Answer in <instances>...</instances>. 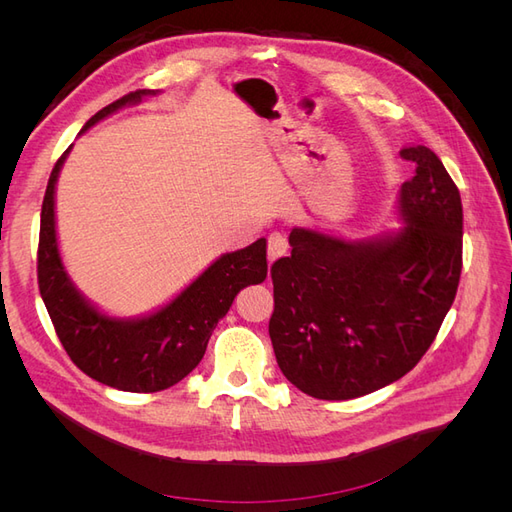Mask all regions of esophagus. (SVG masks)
Returning <instances> with one entry per match:
<instances>
[{
    "label": "esophagus",
    "instance_id": "34e87169",
    "mask_svg": "<svg viewBox=\"0 0 512 512\" xmlns=\"http://www.w3.org/2000/svg\"><path fill=\"white\" fill-rule=\"evenodd\" d=\"M267 252H269V260H277L288 252V239L284 232H271L267 239Z\"/></svg>",
    "mask_w": 512,
    "mask_h": 512
}]
</instances>
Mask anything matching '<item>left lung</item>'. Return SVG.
Listing matches in <instances>:
<instances>
[{"instance_id": "1", "label": "left lung", "mask_w": 512, "mask_h": 512, "mask_svg": "<svg viewBox=\"0 0 512 512\" xmlns=\"http://www.w3.org/2000/svg\"><path fill=\"white\" fill-rule=\"evenodd\" d=\"M399 156L416 164L401 185L395 237L346 241L292 228L290 256L273 262L269 335L277 365L299 391L344 401L406 376L451 309L463 250L455 181L425 145Z\"/></svg>"}]
</instances>
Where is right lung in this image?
Listing matches in <instances>:
<instances>
[{"instance_id": "1", "label": "right lung", "mask_w": 512, "mask_h": 512, "mask_svg": "<svg viewBox=\"0 0 512 512\" xmlns=\"http://www.w3.org/2000/svg\"><path fill=\"white\" fill-rule=\"evenodd\" d=\"M156 94L138 89L104 106L85 128L117 108ZM68 151L53 168L40 215L38 288L61 346L83 374L130 393H156L183 380L200 363L218 320L228 314L239 290L265 282L267 241L224 254L198 275L175 301L138 320L111 318L85 301L59 256L55 235V183Z\"/></svg>"}]
</instances>
